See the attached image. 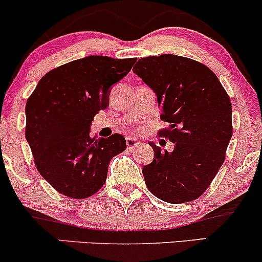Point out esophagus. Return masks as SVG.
<instances>
[{"label":"esophagus","instance_id":"1","mask_svg":"<svg viewBox=\"0 0 262 262\" xmlns=\"http://www.w3.org/2000/svg\"><path fill=\"white\" fill-rule=\"evenodd\" d=\"M126 146H128L129 150H133V149L139 148L140 143L137 142V140L133 139V138H126Z\"/></svg>","mask_w":262,"mask_h":262}]
</instances>
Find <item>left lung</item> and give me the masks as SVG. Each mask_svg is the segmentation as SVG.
<instances>
[{
  "mask_svg": "<svg viewBox=\"0 0 262 262\" xmlns=\"http://www.w3.org/2000/svg\"><path fill=\"white\" fill-rule=\"evenodd\" d=\"M133 72L154 91L164 122L160 136L174 150H154L143 168L148 189L170 204L195 200L209 188L225 160L232 136L231 102L220 80L203 63L162 54L139 59Z\"/></svg>",
  "mask_w": 262,
  "mask_h": 262,
  "instance_id": "1",
  "label": "left lung"
}]
</instances>
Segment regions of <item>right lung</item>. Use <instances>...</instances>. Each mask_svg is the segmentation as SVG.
<instances>
[{
    "mask_svg": "<svg viewBox=\"0 0 262 262\" xmlns=\"http://www.w3.org/2000/svg\"><path fill=\"white\" fill-rule=\"evenodd\" d=\"M136 58L88 56L42 77L26 103V139L39 174L57 191L85 199L104 185L112 158L126 142L120 134L92 138L94 116L109 105L112 85Z\"/></svg>",
    "mask_w": 262,
    "mask_h": 262,
    "instance_id": "add662e5",
    "label": "right lung"
}]
</instances>
